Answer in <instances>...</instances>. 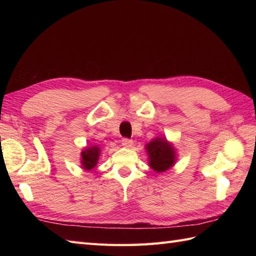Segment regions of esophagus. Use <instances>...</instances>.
<instances>
[{"label": "esophagus", "instance_id": "esophagus-1", "mask_svg": "<svg viewBox=\"0 0 256 256\" xmlns=\"http://www.w3.org/2000/svg\"><path fill=\"white\" fill-rule=\"evenodd\" d=\"M122 145L124 146V148H131V146L133 145V140L124 138H122Z\"/></svg>", "mask_w": 256, "mask_h": 256}]
</instances>
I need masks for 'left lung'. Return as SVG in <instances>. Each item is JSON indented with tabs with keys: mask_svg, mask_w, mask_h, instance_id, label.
I'll use <instances>...</instances> for the list:
<instances>
[{
	"mask_svg": "<svg viewBox=\"0 0 256 256\" xmlns=\"http://www.w3.org/2000/svg\"><path fill=\"white\" fill-rule=\"evenodd\" d=\"M150 155V166L157 172H162L170 168L175 162V152L167 143V140L157 138L146 145Z\"/></svg>",
	"mask_w": 256,
	"mask_h": 256,
	"instance_id": "1",
	"label": "left lung"
}]
</instances>
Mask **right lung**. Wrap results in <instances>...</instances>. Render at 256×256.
<instances>
[{
    "instance_id": "right-lung-1",
    "label": "right lung",
    "mask_w": 256,
    "mask_h": 256,
    "mask_svg": "<svg viewBox=\"0 0 256 256\" xmlns=\"http://www.w3.org/2000/svg\"><path fill=\"white\" fill-rule=\"evenodd\" d=\"M100 155V148H96V146H94V148H90L88 150H84L81 153V156H82V160H81V162H82V166L84 170H90L96 165L98 158H99Z\"/></svg>"
}]
</instances>
